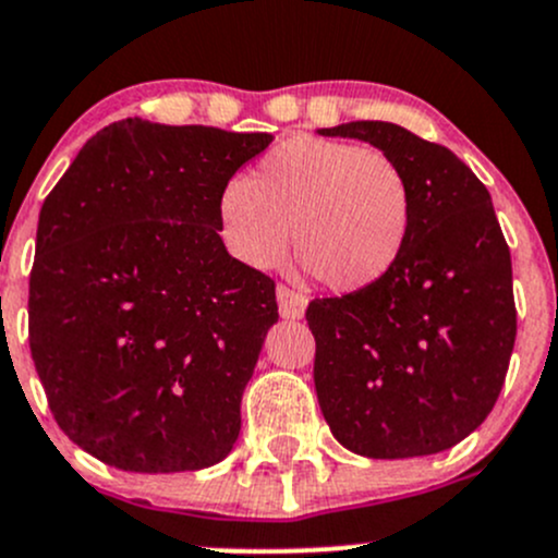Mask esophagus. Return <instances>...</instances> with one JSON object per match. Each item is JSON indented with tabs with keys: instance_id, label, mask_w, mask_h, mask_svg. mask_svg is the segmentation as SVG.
Returning a JSON list of instances; mask_svg holds the SVG:
<instances>
[{
	"instance_id": "34e87169",
	"label": "esophagus",
	"mask_w": 558,
	"mask_h": 558,
	"mask_svg": "<svg viewBox=\"0 0 558 558\" xmlns=\"http://www.w3.org/2000/svg\"><path fill=\"white\" fill-rule=\"evenodd\" d=\"M275 294H278V307H280V315H283V318L296 320V318H302V315H305V311H307V296L305 294L289 289V286H278V291H275Z\"/></svg>"
}]
</instances>
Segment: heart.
Here are the masks:
<instances>
[{"label":"heart","instance_id":"b5f03b06","mask_svg":"<svg viewBox=\"0 0 558 558\" xmlns=\"http://www.w3.org/2000/svg\"><path fill=\"white\" fill-rule=\"evenodd\" d=\"M218 216L223 243L245 267H278L294 227L302 267L337 294H356L402 256L413 196L380 150L302 134L275 145L247 180H229Z\"/></svg>","mask_w":558,"mask_h":558}]
</instances>
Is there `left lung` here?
I'll return each instance as SVG.
<instances>
[{"label": "left lung", "instance_id": "obj_1", "mask_svg": "<svg viewBox=\"0 0 558 558\" xmlns=\"http://www.w3.org/2000/svg\"><path fill=\"white\" fill-rule=\"evenodd\" d=\"M318 134L384 150L413 196L391 272L307 307L320 413L340 446L367 459L448 451L492 413L515 342L513 267L492 194L459 156L397 123Z\"/></svg>", "mask_w": 558, "mask_h": 558}]
</instances>
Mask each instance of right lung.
<instances>
[{
  "instance_id": "add662e5",
  "label": "right lung",
  "mask_w": 558,
  "mask_h": 558,
  "mask_svg": "<svg viewBox=\"0 0 558 558\" xmlns=\"http://www.w3.org/2000/svg\"><path fill=\"white\" fill-rule=\"evenodd\" d=\"M272 134L126 118L43 202L29 345L66 437L126 472L227 459L278 320L275 283L229 256L218 199Z\"/></svg>"
}]
</instances>
